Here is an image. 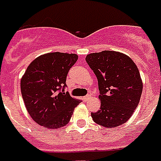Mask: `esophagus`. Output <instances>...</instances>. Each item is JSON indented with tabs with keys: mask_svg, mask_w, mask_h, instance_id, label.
<instances>
[{
	"mask_svg": "<svg viewBox=\"0 0 161 161\" xmlns=\"http://www.w3.org/2000/svg\"><path fill=\"white\" fill-rule=\"evenodd\" d=\"M91 95H86V96H85L84 97H83V100H84L85 101H87L89 100V99L91 98Z\"/></svg>",
	"mask_w": 161,
	"mask_h": 161,
	"instance_id": "obj_1",
	"label": "esophagus"
}]
</instances>
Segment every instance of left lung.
Listing matches in <instances>:
<instances>
[{
	"label": "left lung",
	"instance_id": "obj_1",
	"mask_svg": "<svg viewBox=\"0 0 161 161\" xmlns=\"http://www.w3.org/2000/svg\"><path fill=\"white\" fill-rule=\"evenodd\" d=\"M98 80L101 107L91 113L96 124L116 127L130 118L141 99L143 84L136 65L120 52L104 51L86 57Z\"/></svg>",
	"mask_w": 161,
	"mask_h": 161
}]
</instances>
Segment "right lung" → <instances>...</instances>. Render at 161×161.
<instances>
[{
	"label": "right lung",
	"mask_w": 161,
	"mask_h": 161,
	"mask_svg": "<svg viewBox=\"0 0 161 161\" xmlns=\"http://www.w3.org/2000/svg\"><path fill=\"white\" fill-rule=\"evenodd\" d=\"M77 59L75 54L51 52L28 65L20 80V91L29 115L40 125L61 128L81 102L65 92L66 76Z\"/></svg>",
	"instance_id": "right-lung-1"
}]
</instances>
